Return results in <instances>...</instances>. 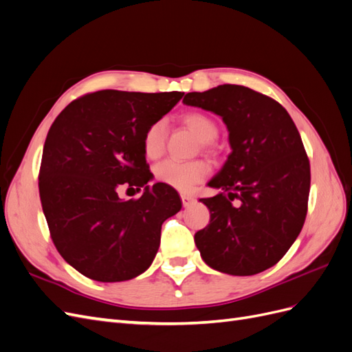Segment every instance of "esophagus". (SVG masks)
<instances>
[{"label":"esophagus","instance_id":"obj_1","mask_svg":"<svg viewBox=\"0 0 352 352\" xmlns=\"http://www.w3.org/2000/svg\"><path fill=\"white\" fill-rule=\"evenodd\" d=\"M180 198H182V204L185 206V207H188L190 202L194 201V197L192 195H189V194H180Z\"/></svg>","mask_w":352,"mask_h":352}]
</instances>
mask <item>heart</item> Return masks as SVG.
I'll return each mask as SVG.
<instances>
[{"label": "heart", "mask_w": 352, "mask_h": 352, "mask_svg": "<svg viewBox=\"0 0 352 352\" xmlns=\"http://www.w3.org/2000/svg\"><path fill=\"white\" fill-rule=\"evenodd\" d=\"M184 123L189 127L198 141L210 144L217 138L219 129L214 120L204 113L190 111L184 116ZM167 126L164 120H155L146 127L142 135V151L146 158L155 160L164 153L166 148ZM210 172L208 164L201 160L192 162H176V160H164L154 167V177L157 182L172 186L182 192H188L202 179H206Z\"/></svg>", "instance_id": "b5f03b06"}]
</instances>
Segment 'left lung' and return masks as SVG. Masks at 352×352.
<instances>
[{
  "instance_id": "left-lung-1",
  "label": "left lung",
  "mask_w": 352,
  "mask_h": 352,
  "mask_svg": "<svg viewBox=\"0 0 352 352\" xmlns=\"http://www.w3.org/2000/svg\"><path fill=\"white\" fill-rule=\"evenodd\" d=\"M184 104L219 114L232 153L208 186L220 194L199 201L210 223L195 233L211 269L233 276L267 270L304 226L310 162L294 120L273 98L241 85L189 92Z\"/></svg>"
}]
</instances>
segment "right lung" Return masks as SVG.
<instances>
[{
    "label": "right lung",
    "instance_id": "right-lung-1",
    "mask_svg": "<svg viewBox=\"0 0 352 352\" xmlns=\"http://www.w3.org/2000/svg\"><path fill=\"white\" fill-rule=\"evenodd\" d=\"M184 92L104 89L72 101L51 124L42 151L39 197L57 251L98 282H122L150 267L163 221L182 208L176 190L151 179L142 135ZM122 187L144 188L120 200Z\"/></svg>",
    "mask_w": 352,
    "mask_h": 352
}]
</instances>
